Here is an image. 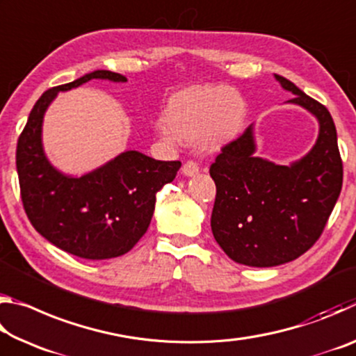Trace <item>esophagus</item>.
<instances>
[{"label": "esophagus", "mask_w": 356, "mask_h": 356, "mask_svg": "<svg viewBox=\"0 0 356 356\" xmlns=\"http://www.w3.org/2000/svg\"><path fill=\"white\" fill-rule=\"evenodd\" d=\"M182 172H184V176H186V177L196 176V174L200 172V166H197V163H195V161H186V163L182 168Z\"/></svg>", "instance_id": "1"}]
</instances>
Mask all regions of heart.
<instances>
[{
  "label": "heart",
  "instance_id": "b5f03b06",
  "mask_svg": "<svg viewBox=\"0 0 356 356\" xmlns=\"http://www.w3.org/2000/svg\"><path fill=\"white\" fill-rule=\"evenodd\" d=\"M246 102L240 92L222 86H195L174 94L159 122L168 141L201 140L207 149H220L243 130Z\"/></svg>",
  "mask_w": 356,
  "mask_h": 356
}]
</instances>
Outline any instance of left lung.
I'll use <instances>...</instances> for the list:
<instances>
[{"mask_svg": "<svg viewBox=\"0 0 356 356\" xmlns=\"http://www.w3.org/2000/svg\"><path fill=\"white\" fill-rule=\"evenodd\" d=\"M287 104L308 110L318 122L312 149L289 166L256 156L254 125L226 144L210 166L216 197L212 226L216 243L238 264L275 267L300 257L321 237L342 188V160L330 111L287 78Z\"/></svg>", "mask_w": 356, "mask_h": 356, "instance_id": "left-lung-1", "label": "left lung"}]
</instances>
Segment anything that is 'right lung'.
I'll use <instances>...</instances> for the list:
<instances>
[{"instance_id": "right-lung-1", "label": "right lung", "mask_w": 356, "mask_h": 356, "mask_svg": "<svg viewBox=\"0 0 356 356\" xmlns=\"http://www.w3.org/2000/svg\"><path fill=\"white\" fill-rule=\"evenodd\" d=\"M89 80L125 83L127 78L94 70L48 89L29 113L15 159L23 207L35 231L59 250L102 261L129 252L146 234L156 193L172 182L180 161H160L127 150L80 177L56 170L42 144L45 111L59 91H70Z\"/></svg>"}]
</instances>
